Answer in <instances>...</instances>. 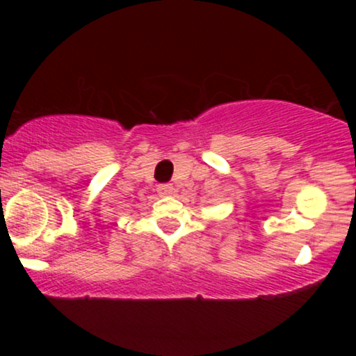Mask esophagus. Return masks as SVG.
<instances>
[{"mask_svg": "<svg viewBox=\"0 0 356 356\" xmlns=\"http://www.w3.org/2000/svg\"><path fill=\"white\" fill-rule=\"evenodd\" d=\"M157 191H159V194L161 195H172L174 194V187L170 186V184H161V186L157 187Z\"/></svg>", "mask_w": 356, "mask_h": 356, "instance_id": "1", "label": "esophagus"}]
</instances>
